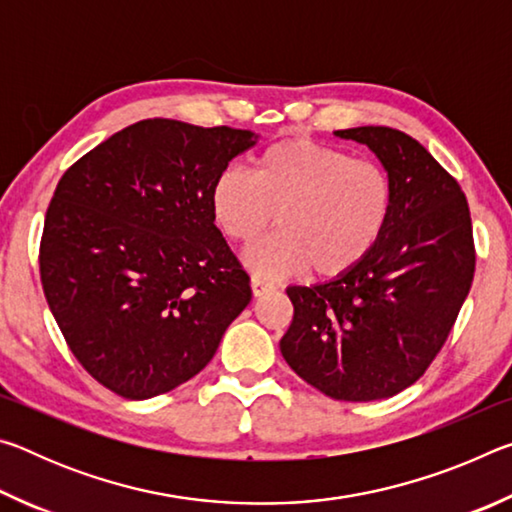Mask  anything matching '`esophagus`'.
I'll use <instances>...</instances> for the list:
<instances>
[{"mask_svg": "<svg viewBox=\"0 0 512 512\" xmlns=\"http://www.w3.org/2000/svg\"><path fill=\"white\" fill-rule=\"evenodd\" d=\"M250 289H253V296H255V298H259V296H264V293L273 291V284H271V282H266V280H262V277L253 275V277H250Z\"/></svg>", "mask_w": 512, "mask_h": 512, "instance_id": "34e87169", "label": "esophagus"}]
</instances>
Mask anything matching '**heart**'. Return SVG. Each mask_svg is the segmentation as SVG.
<instances>
[{
    "label": "heart",
    "instance_id": "b5f03b06",
    "mask_svg": "<svg viewBox=\"0 0 512 512\" xmlns=\"http://www.w3.org/2000/svg\"><path fill=\"white\" fill-rule=\"evenodd\" d=\"M391 205V178L379 164L311 140L268 146L253 173L228 167L210 189L216 225L239 244H253L278 214L280 232L244 253L250 271L266 277L352 271L375 248Z\"/></svg>",
    "mask_w": 512,
    "mask_h": 512
}]
</instances>
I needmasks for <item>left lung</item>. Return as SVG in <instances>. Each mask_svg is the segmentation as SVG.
<instances>
[{
    "label": "left lung",
    "mask_w": 512,
    "mask_h": 512,
    "mask_svg": "<svg viewBox=\"0 0 512 512\" xmlns=\"http://www.w3.org/2000/svg\"><path fill=\"white\" fill-rule=\"evenodd\" d=\"M334 135L377 155L391 178V216L352 271L287 289L293 320L280 352L332 400H386L424 375L470 293V207L456 180L413 137L386 126Z\"/></svg>",
    "instance_id": "1"
}]
</instances>
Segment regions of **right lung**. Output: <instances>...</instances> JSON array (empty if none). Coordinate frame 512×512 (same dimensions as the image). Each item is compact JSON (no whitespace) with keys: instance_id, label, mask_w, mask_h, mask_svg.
Instances as JSON below:
<instances>
[{"instance_id":"1","label":"right lung","mask_w":512,"mask_h":512,"mask_svg":"<svg viewBox=\"0 0 512 512\" xmlns=\"http://www.w3.org/2000/svg\"><path fill=\"white\" fill-rule=\"evenodd\" d=\"M259 135L144 119L72 164L51 198L40 277L69 350L126 400L198 375L253 291L214 225V178Z\"/></svg>"}]
</instances>
